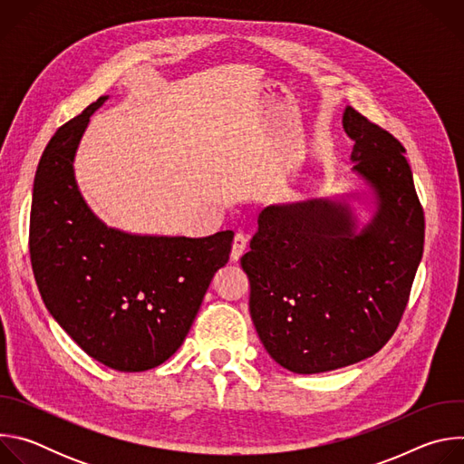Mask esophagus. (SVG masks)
<instances>
[{
	"mask_svg": "<svg viewBox=\"0 0 464 464\" xmlns=\"http://www.w3.org/2000/svg\"><path fill=\"white\" fill-rule=\"evenodd\" d=\"M247 247V238L242 233H237L233 238V246H231V260H238L242 256V253Z\"/></svg>",
	"mask_w": 464,
	"mask_h": 464,
	"instance_id": "esophagus-1",
	"label": "esophagus"
}]
</instances>
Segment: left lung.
Listing matches in <instances>:
<instances>
[{"mask_svg": "<svg viewBox=\"0 0 464 464\" xmlns=\"http://www.w3.org/2000/svg\"><path fill=\"white\" fill-rule=\"evenodd\" d=\"M351 160L376 211L356 231L345 202L330 198L268 206L240 258L249 312L268 354L315 374L376 354L394 334L424 251V211L406 149L347 106Z\"/></svg>", "mask_w": 464, "mask_h": 464, "instance_id": "8db88e82", "label": "left lung"}]
</instances>
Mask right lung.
<instances>
[{"mask_svg":"<svg viewBox=\"0 0 464 464\" xmlns=\"http://www.w3.org/2000/svg\"><path fill=\"white\" fill-rule=\"evenodd\" d=\"M99 97L62 124L34 176L29 251L49 314L97 362L124 372L161 365L183 343L233 231L204 238L104 226L75 181V152Z\"/></svg>","mask_w":464,"mask_h":464,"instance_id":"1","label":"right lung"}]
</instances>
